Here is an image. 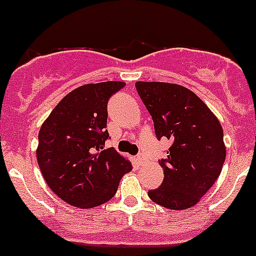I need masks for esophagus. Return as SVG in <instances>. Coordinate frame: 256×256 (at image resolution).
<instances>
[{
	"instance_id": "1",
	"label": "esophagus",
	"mask_w": 256,
	"mask_h": 256,
	"mask_svg": "<svg viewBox=\"0 0 256 256\" xmlns=\"http://www.w3.org/2000/svg\"><path fill=\"white\" fill-rule=\"evenodd\" d=\"M137 161H138V162H140V164H144V161H146V158H144V154H138V156H137Z\"/></svg>"
}]
</instances>
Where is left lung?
Returning a JSON list of instances; mask_svg holds the SVG:
<instances>
[{
    "instance_id": "obj_1",
    "label": "left lung",
    "mask_w": 256,
    "mask_h": 256,
    "mask_svg": "<svg viewBox=\"0 0 256 256\" xmlns=\"http://www.w3.org/2000/svg\"><path fill=\"white\" fill-rule=\"evenodd\" d=\"M151 114L157 140L168 138V157L158 161L164 182L148 196L168 210L196 206L220 176L226 158L218 119L193 91L166 82H136Z\"/></svg>"
}]
</instances>
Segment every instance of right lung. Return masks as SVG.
<instances>
[{"label": "right lung", "instance_id": "add662e5", "mask_svg": "<svg viewBox=\"0 0 256 256\" xmlns=\"http://www.w3.org/2000/svg\"><path fill=\"white\" fill-rule=\"evenodd\" d=\"M124 82L88 84L66 95L39 132L36 150L42 174L56 196L78 208H92L116 196L130 160L110 147L108 102Z\"/></svg>", "mask_w": 256, "mask_h": 256}]
</instances>
